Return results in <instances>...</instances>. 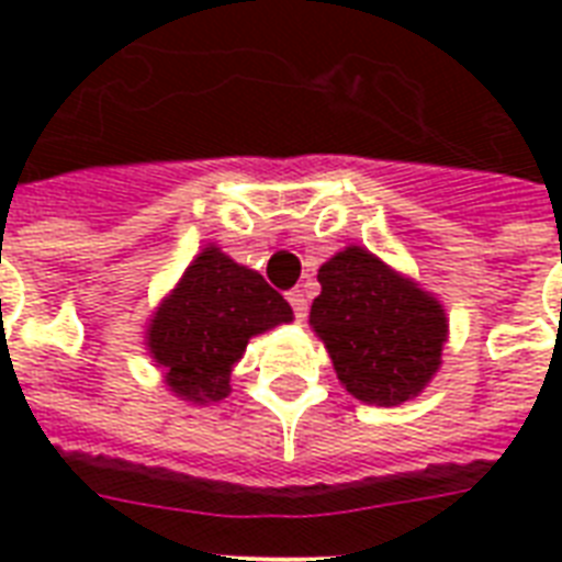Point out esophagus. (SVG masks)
<instances>
[{
  "label": "esophagus",
  "mask_w": 562,
  "mask_h": 562,
  "mask_svg": "<svg viewBox=\"0 0 562 562\" xmlns=\"http://www.w3.org/2000/svg\"><path fill=\"white\" fill-rule=\"evenodd\" d=\"M289 303H291V308H294V317H297V321H303V317L308 315V297L303 289H291Z\"/></svg>",
  "instance_id": "esophagus-1"
}]
</instances>
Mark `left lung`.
I'll list each match as a JSON object with an SVG mask.
<instances>
[{
  "label": "left lung",
  "mask_w": 562,
  "mask_h": 562,
  "mask_svg": "<svg viewBox=\"0 0 562 562\" xmlns=\"http://www.w3.org/2000/svg\"><path fill=\"white\" fill-rule=\"evenodd\" d=\"M308 324L341 384L368 405H402L440 368L449 321L440 300L359 245L317 271Z\"/></svg>",
  "instance_id": "left-lung-1"
}]
</instances>
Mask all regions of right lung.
Segmentation results:
<instances>
[{
	"mask_svg": "<svg viewBox=\"0 0 562 562\" xmlns=\"http://www.w3.org/2000/svg\"><path fill=\"white\" fill-rule=\"evenodd\" d=\"M291 317V306L262 273L210 245L157 306L145 344L175 396L210 405L229 393V373L247 341Z\"/></svg>",
	"mask_w": 562,
	"mask_h": 562,
	"instance_id": "add662e5",
	"label": "right lung"
}]
</instances>
